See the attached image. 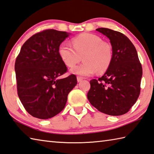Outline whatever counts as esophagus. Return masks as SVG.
Instances as JSON below:
<instances>
[{"mask_svg":"<svg viewBox=\"0 0 154 154\" xmlns=\"http://www.w3.org/2000/svg\"><path fill=\"white\" fill-rule=\"evenodd\" d=\"M77 82H82V81L83 79V78L82 77H80V76H77Z\"/></svg>","mask_w":154,"mask_h":154,"instance_id":"obj_1","label":"esophagus"}]
</instances>
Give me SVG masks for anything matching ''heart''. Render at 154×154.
I'll return each instance as SVG.
<instances>
[{
    "label": "heart",
    "instance_id": "heart-1",
    "mask_svg": "<svg viewBox=\"0 0 154 154\" xmlns=\"http://www.w3.org/2000/svg\"><path fill=\"white\" fill-rule=\"evenodd\" d=\"M72 46L63 42L58 47L60 59L70 68L79 63L82 58L84 63L72 69L75 74L89 76L96 71L103 73L110 67L113 60V48L110 43L103 41L100 36L82 33L71 40Z\"/></svg>",
    "mask_w": 154,
    "mask_h": 154
}]
</instances>
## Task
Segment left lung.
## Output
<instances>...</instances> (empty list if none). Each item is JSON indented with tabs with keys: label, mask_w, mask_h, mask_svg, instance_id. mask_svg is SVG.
<instances>
[{
	"label": "left lung",
	"mask_w": 154,
	"mask_h": 154,
	"mask_svg": "<svg viewBox=\"0 0 154 154\" xmlns=\"http://www.w3.org/2000/svg\"><path fill=\"white\" fill-rule=\"evenodd\" d=\"M110 40L113 60L105 74L90 81L88 99L100 112L111 116L128 112L141 91L142 66L135 47L127 36L110 29H96Z\"/></svg>",
	"instance_id": "8db88e82"
}]
</instances>
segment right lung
Returning <instances> with one entry per match:
<instances>
[{
	"mask_svg": "<svg viewBox=\"0 0 154 154\" xmlns=\"http://www.w3.org/2000/svg\"><path fill=\"white\" fill-rule=\"evenodd\" d=\"M65 32L45 29L33 35L22 46L15 70L17 94L26 110L32 116L48 119L62 111L67 96L77 85L58 54L60 44L68 37Z\"/></svg>",
	"mask_w": 154,
	"mask_h": 154,
	"instance_id": "1",
	"label": "right lung"
}]
</instances>
